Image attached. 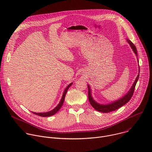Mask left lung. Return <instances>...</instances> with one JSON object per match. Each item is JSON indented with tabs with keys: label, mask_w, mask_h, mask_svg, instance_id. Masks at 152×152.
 Here are the masks:
<instances>
[{
	"label": "left lung",
	"mask_w": 152,
	"mask_h": 152,
	"mask_svg": "<svg viewBox=\"0 0 152 152\" xmlns=\"http://www.w3.org/2000/svg\"><path fill=\"white\" fill-rule=\"evenodd\" d=\"M128 42L131 45L132 49H133L134 52H135V53L136 54V55L137 56V48L135 47V46L133 44V42H132L129 39H127ZM140 69V68H139ZM139 72H140V69H139ZM139 76H140V73L138 75L136 80L135 81V82L134 83L131 89L130 90V91L127 93V94L126 95H125L123 97H122L121 99H119L118 100H117L111 104H98L97 103H96L93 99L91 97V90H90V86L88 85V100L89 102L91 104V105L94 108V109L99 112L103 113H110V112H112L113 111H115L121 106H123L124 104H125L126 103H127L132 98L134 90H135V86L137 84V82L139 78Z\"/></svg>",
	"instance_id": "obj_1"
}]
</instances>
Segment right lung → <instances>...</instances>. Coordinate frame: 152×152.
Listing matches in <instances>:
<instances>
[{
    "mask_svg": "<svg viewBox=\"0 0 152 152\" xmlns=\"http://www.w3.org/2000/svg\"><path fill=\"white\" fill-rule=\"evenodd\" d=\"M72 83H70L69 85L67 86V87L66 88V90H65L64 93H63V95H62V99L59 102V103L58 104V106L55 108V109H53V110H52L51 111H49V112H48V113H33L32 112V113H34V114H36L37 115H39L40 117H50V116H52L53 115H54L55 114H56L59 110L60 108L61 107V106H62V104L64 103V99H65V97H66V93L67 92V90L69 88L70 86L72 85Z\"/></svg>",
    "mask_w": 152,
    "mask_h": 152,
    "instance_id": "1",
    "label": "right lung"
}]
</instances>
